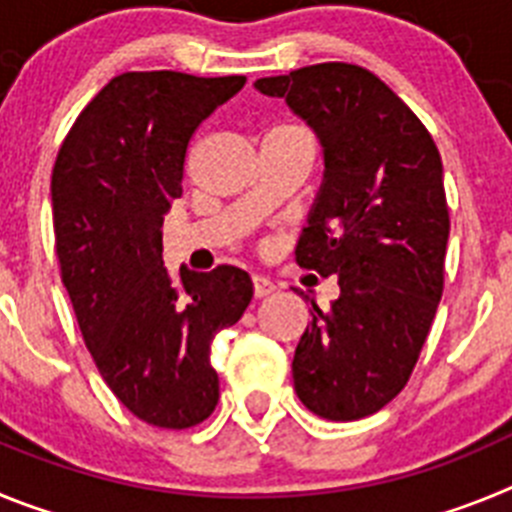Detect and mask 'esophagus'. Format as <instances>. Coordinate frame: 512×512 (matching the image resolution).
Here are the masks:
<instances>
[{"instance_id":"34e87169","label":"esophagus","mask_w":512,"mask_h":512,"mask_svg":"<svg viewBox=\"0 0 512 512\" xmlns=\"http://www.w3.org/2000/svg\"><path fill=\"white\" fill-rule=\"evenodd\" d=\"M251 282H253V295L259 297V300H261V297H269L271 292L277 289V287H274V282H271L269 277H264V274H253Z\"/></svg>"}]
</instances>
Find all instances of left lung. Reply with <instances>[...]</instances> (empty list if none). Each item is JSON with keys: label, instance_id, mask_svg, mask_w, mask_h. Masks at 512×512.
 <instances>
[{"label": "left lung", "instance_id": "1", "mask_svg": "<svg viewBox=\"0 0 512 512\" xmlns=\"http://www.w3.org/2000/svg\"><path fill=\"white\" fill-rule=\"evenodd\" d=\"M253 87L318 133L325 174L295 248L341 295L297 343L292 377L328 420L377 413L408 384L443 295L449 205L441 153L408 104L354 63H315Z\"/></svg>", "mask_w": 512, "mask_h": 512}]
</instances>
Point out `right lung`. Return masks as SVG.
I'll list each match as a JSON object with an SVG mask.
<instances>
[{"label":"right lung","instance_id":"1","mask_svg":"<svg viewBox=\"0 0 512 512\" xmlns=\"http://www.w3.org/2000/svg\"><path fill=\"white\" fill-rule=\"evenodd\" d=\"M243 84L182 71L115 76L76 117L53 166L56 256L81 336L117 400L158 428L210 418L220 397L210 343L253 297L243 269L182 266L174 277L161 256L189 140Z\"/></svg>","mask_w":512,"mask_h":512}]
</instances>
